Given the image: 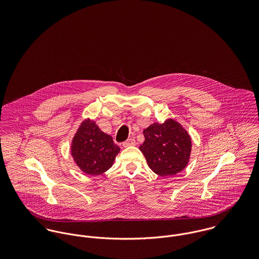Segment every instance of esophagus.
<instances>
[{
	"label": "esophagus",
	"mask_w": 259,
	"mask_h": 259,
	"mask_svg": "<svg viewBox=\"0 0 259 259\" xmlns=\"http://www.w3.org/2000/svg\"><path fill=\"white\" fill-rule=\"evenodd\" d=\"M122 146H123V148L134 147V146H136V141H135V139H130V140L125 141V142L122 144Z\"/></svg>",
	"instance_id": "1"
}]
</instances>
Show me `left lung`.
Returning a JSON list of instances; mask_svg holds the SVG:
<instances>
[{
    "instance_id": "obj_1",
    "label": "left lung",
    "mask_w": 259,
    "mask_h": 259,
    "mask_svg": "<svg viewBox=\"0 0 259 259\" xmlns=\"http://www.w3.org/2000/svg\"><path fill=\"white\" fill-rule=\"evenodd\" d=\"M145 142L140 147L149 168L160 177L181 172L188 163L191 139L183 125L172 118L154 122L144 131Z\"/></svg>"
}]
</instances>
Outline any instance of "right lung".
Masks as SVG:
<instances>
[{
	"label": "right lung",
	"mask_w": 259,
	"mask_h": 259,
	"mask_svg": "<svg viewBox=\"0 0 259 259\" xmlns=\"http://www.w3.org/2000/svg\"><path fill=\"white\" fill-rule=\"evenodd\" d=\"M119 150L111 136L102 132L90 118L80 123L71 146L74 162L81 171L90 176L107 171Z\"/></svg>",
	"instance_id": "1"
}]
</instances>
